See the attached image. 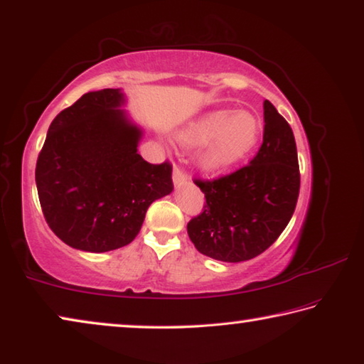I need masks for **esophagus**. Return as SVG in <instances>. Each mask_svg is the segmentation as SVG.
Returning <instances> with one entry per match:
<instances>
[{"label": "esophagus", "instance_id": "obj_1", "mask_svg": "<svg viewBox=\"0 0 364 364\" xmlns=\"http://www.w3.org/2000/svg\"><path fill=\"white\" fill-rule=\"evenodd\" d=\"M187 178H188V176H187V172L182 169V166L176 164L174 166V172H172V181H174V186L176 187L182 186L183 182H187Z\"/></svg>", "mask_w": 364, "mask_h": 364}]
</instances>
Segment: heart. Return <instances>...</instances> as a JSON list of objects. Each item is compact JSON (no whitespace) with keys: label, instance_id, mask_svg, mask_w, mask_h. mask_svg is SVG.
I'll return each mask as SVG.
<instances>
[{"label":"heart","instance_id":"heart-1","mask_svg":"<svg viewBox=\"0 0 364 364\" xmlns=\"http://www.w3.org/2000/svg\"><path fill=\"white\" fill-rule=\"evenodd\" d=\"M263 134V121L248 111L218 109L201 116L178 134L188 146H203V168L221 171L238 163L253 150Z\"/></svg>","mask_w":364,"mask_h":364}]
</instances>
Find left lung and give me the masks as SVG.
Returning <instances> with one entry per match:
<instances>
[{
  "label": "left lung",
  "instance_id": "obj_1",
  "mask_svg": "<svg viewBox=\"0 0 364 364\" xmlns=\"http://www.w3.org/2000/svg\"><path fill=\"white\" fill-rule=\"evenodd\" d=\"M264 132L256 156L228 176L195 183L206 203L187 232L200 253L225 263L252 259L287 228L300 193L295 136L271 101H264Z\"/></svg>",
  "mask_w": 364,
  "mask_h": 364
}]
</instances>
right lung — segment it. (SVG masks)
Here are the masks:
<instances>
[{
    "label": "right lung",
    "instance_id": "add662e5",
    "mask_svg": "<svg viewBox=\"0 0 364 364\" xmlns=\"http://www.w3.org/2000/svg\"><path fill=\"white\" fill-rule=\"evenodd\" d=\"M119 88L88 92L53 119L35 168L41 211L69 247L103 253L129 245L148 206L169 195L172 164L136 153Z\"/></svg>",
    "mask_w": 364,
    "mask_h": 364
}]
</instances>
